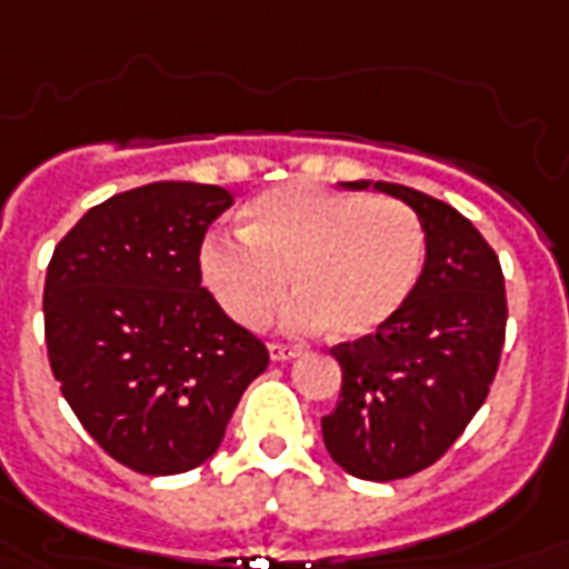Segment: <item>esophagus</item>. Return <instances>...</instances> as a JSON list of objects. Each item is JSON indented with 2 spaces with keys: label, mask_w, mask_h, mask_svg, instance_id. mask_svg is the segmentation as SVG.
I'll list each match as a JSON object with an SVG mask.
<instances>
[{
  "label": "esophagus",
  "mask_w": 569,
  "mask_h": 569,
  "mask_svg": "<svg viewBox=\"0 0 569 569\" xmlns=\"http://www.w3.org/2000/svg\"><path fill=\"white\" fill-rule=\"evenodd\" d=\"M268 351H271L273 363H289V360H296L298 353H301V348L298 345H271Z\"/></svg>",
  "instance_id": "34e87169"
}]
</instances>
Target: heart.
<instances>
[{"label": "heart", "mask_w": 569, "mask_h": 569, "mask_svg": "<svg viewBox=\"0 0 569 569\" xmlns=\"http://www.w3.org/2000/svg\"><path fill=\"white\" fill-rule=\"evenodd\" d=\"M425 228L391 197L323 184H283L243 209V237L202 246L200 273L230 320L258 329L289 292L286 332L332 323L341 339H367L391 323L422 277Z\"/></svg>", "instance_id": "obj_1"}]
</instances>
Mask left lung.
Instances as JSON below:
<instances>
[{"label":"left lung","mask_w":569,"mask_h":569,"mask_svg":"<svg viewBox=\"0 0 569 569\" xmlns=\"http://www.w3.org/2000/svg\"><path fill=\"white\" fill-rule=\"evenodd\" d=\"M407 202L425 228L422 277L391 323L332 348L341 395L323 416L332 462L363 480L435 465L490 395L506 341V280L480 230L452 206L388 181H351Z\"/></svg>","instance_id":"left-lung-1"}]
</instances>
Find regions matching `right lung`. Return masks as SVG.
Segmentation results:
<instances>
[{"label": "right lung", "instance_id": "add662e5", "mask_svg": "<svg viewBox=\"0 0 569 569\" xmlns=\"http://www.w3.org/2000/svg\"><path fill=\"white\" fill-rule=\"evenodd\" d=\"M233 206L216 184L153 181L89 209L46 273V345L70 409L138 475L212 459L268 348L200 280L209 224Z\"/></svg>", "mask_w": 569, "mask_h": 569}]
</instances>
